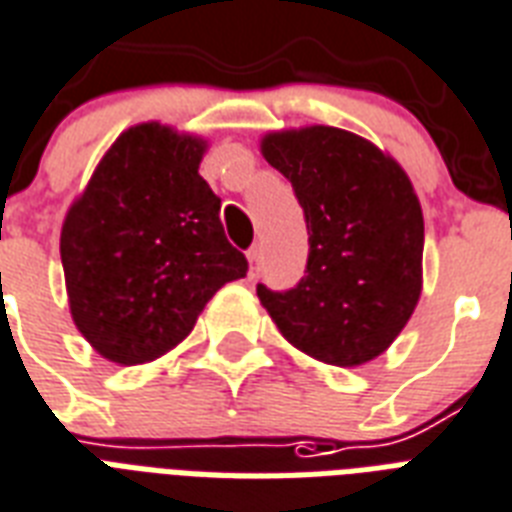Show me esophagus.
<instances>
[{
	"instance_id": "34e87169",
	"label": "esophagus",
	"mask_w": 512,
	"mask_h": 512,
	"mask_svg": "<svg viewBox=\"0 0 512 512\" xmlns=\"http://www.w3.org/2000/svg\"><path fill=\"white\" fill-rule=\"evenodd\" d=\"M248 264H251V275H259V267H261V248H259V245L248 248Z\"/></svg>"
}]
</instances>
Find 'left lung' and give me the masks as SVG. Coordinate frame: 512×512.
Listing matches in <instances>:
<instances>
[{
	"label": "left lung",
	"mask_w": 512,
	"mask_h": 512,
	"mask_svg": "<svg viewBox=\"0 0 512 512\" xmlns=\"http://www.w3.org/2000/svg\"><path fill=\"white\" fill-rule=\"evenodd\" d=\"M304 211L307 267L288 291L256 285L280 334L331 366H360L403 331L422 291L425 221L395 160L339 128L261 141Z\"/></svg>",
	"instance_id": "1"
}]
</instances>
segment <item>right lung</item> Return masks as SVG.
I'll return each mask as SVG.
<instances>
[{
	"label": "right lung",
	"mask_w": 512,
	"mask_h": 512,
	"mask_svg": "<svg viewBox=\"0 0 512 512\" xmlns=\"http://www.w3.org/2000/svg\"><path fill=\"white\" fill-rule=\"evenodd\" d=\"M202 152V141L157 122L125 130L63 221L71 318L114 363L173 350L213 293L248 272L197 173Z\"/></svg>",
	"instance_id": "add662e5"
}]
</instances>
